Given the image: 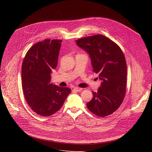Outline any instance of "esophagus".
Instances as JSON below:
<instances>
[{"label":"esophagus","mask_w":152,"mask_h":152,"mask_svg":"<svg viewBox=\"0 0 152 152\" xmlns=\"http://www.w3.org/2000/svg\"><path fill=\"white\" fill-rule=\"evenodd\" d=\"M74 90H75V91H76V92H79V91H81L82 90V89L80 88V87H75V88H74Z\"/></svg>","instance_id":"1"}]
</instances>
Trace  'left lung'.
Listing matches in <instances>:
<instances>
[{
	"label": "left lung",
	"instance_id": "left-lung-1",
	"mask_svg": "<svg viewBox=\"0 0 152 152\" xmlns=\"http://www.w3.org/2000/svg\"><path fill=\"white\" fill-rule=\"evenodd\" d=\"M76 43L90 56L93 71L101 81L97 92L86 103L98 116L112 114L123 102L126 91L127 65L124 55L116 43L103 35L77 39Z\"/></svg>",
	"mask_w": 152,
	"mask_h": 152
}]
</instances>
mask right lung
Instances as JSON below:
<instances>
[{
  "instance_id": "add662e5",
  "label": "right lung",
  "mask_w": 152,
  "mask_h": 152,
  "mask_svg": "<svg viewBox=\"0 0 152 152\" xmlns=\"http://www.w3.org/2000/svg\"><path fill=\"white\" fill-rule=\"evenodd\" d=\"M61 40L46 39L31 47L21 69L22 88L34 112L49 116L58 111L71 89L50 84L52 70L57 66Z\"/></svg>"
}]
</instances>
